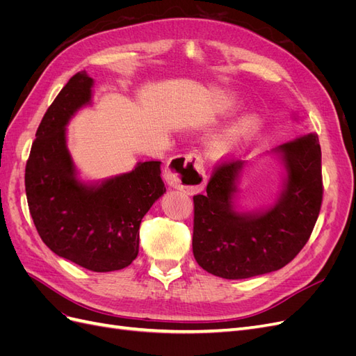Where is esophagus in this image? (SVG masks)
Listing matches in <instances>:
<instances>
[{"label": "esophagus", "instance_id": "34e87169", "mask_svg": "<svg viewBox=\"0 0 356 356\" xmlns=\"http://www.w3.org/2000/svg\"><path fill=\"white\" fill-rule=\"evenodd\" d=\"M165 178L172 187L186 191L188 195L202 191L207 184L202 156L191 152L170 159L165 170Z\"/></svg>", "mask_w": 356, "mask_h": 356}]
</instances>
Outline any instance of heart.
<instances>
[{
    "mask_svg": "<svg viewBox=\"0 0 356 356\" xmlns=\"http://www.w3.org/2000/svg\"><path fill=\"white\" fill-rule=\"evenodd\" d=\"M261 129V122L257 115H245L232 124L221 136V144L230 147L243 141H250Z\"/></svg>",
    "mask_w": 356,
    "mask_h": 356,
    "instance_id": "heart-1",
    "label": "heart"
}]
</instances>
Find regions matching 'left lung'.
Instances as JSON below:
<instances>
[{
    "label": "left lung",
    "instance_id": "left-lung-1",
    "mask_svg": "<svg viewBox=\"0 0 356 356\" xmlns=\"http://www.w3.org/2000/svg\"><path fill=\"white\" fill-rule=\"evenodd\" d=\"M318 135L309 134L277 148L288 181L272 209L241 215L232 208L239 159L220 160L204 195L193 196V254L197 264L224 279H246L279 270L303 250L318 220L324 195Z\"/></svg>",
    "mask_w": 356,
    "mask_h": 356
}]
</instances>
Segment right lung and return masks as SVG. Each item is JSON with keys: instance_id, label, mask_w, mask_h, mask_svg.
Wrapping results in <instances>:
<instances>
[{"instance_id": "add662e5", "label": "right lung", "mask_w": 356, "mask_h": 356, "mask_svg": "<svg viewBox=\"0 0 356 356\" xmlns=\"http://www.w3.org/2000/svg\"><path fill=\"white\" fill-rule=\"evenodd\" d=\"M92 83L84 71L72 75L47 108L26 161L25 190L32 221L53 252L92 272H113L136 258L141 220L166 187L156 160L98 187L75 178L65 126L90 101Z\"/></svg>"}]
</instances>
